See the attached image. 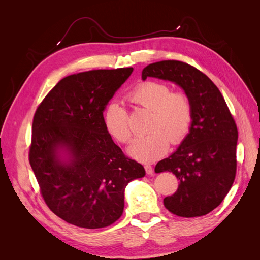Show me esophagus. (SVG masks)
<instances>
[{"label":"esophagus","mask_w":260,"mask_h":260,"mask_svg":"<svg viewBox=\"0 0 260 260\" xmlns=\"http://www.w3.org/2000/svg\"><path fill=\"white\" fill-rule=\"evenodd\" d=\"M144 168H145V171H146V174L147 175H149V176H152L153 174H154V169H153V167L151 166V165H148V164H146L145 166H144Z\"/></svg>","instance_id":"34e87169"}]
</instances>
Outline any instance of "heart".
<instances>
[{
	"instance_id": "1",
	"label": "heart",
	"mask_w": 260,
	"mask_h": 260,
	"mask_svg": "<svg viewBox=\"0 0 260 260\" xmlns=\"http://www.w3.org/2000/svg\"><path fill=\"white\" fill-rule=\"evenodd\" d=\"M128 102L151 111L146 135L138 136L128 147L129 154L141 161H153L167 152L169 142L178 144L190 131L193 121L192 102L186 93L172 91L165 82L147 80L138 83L125 95ZM104 123L118 142L127 143L131 137L128 113L121 104H108Z\"/></svg>"
}]
</instances>
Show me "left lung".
Instances as JSON below:
<instances>
[{
    "label": "left lung",
    "mask_w": 260,
    "mask_h": 260,
    "mask_svg": "<svg viewBox=\"0 0 260 260\" xmlns=\"http://www.w3.org/2000/svg\"><path fill=\"white\" fill-rule=\"evenodd\" d=\"M147 77L180 85L190 98L193 121L177 151L157 162L155 172L169 171L179 180L178 190L164 205L179 217L207 215L229 193L237 174L238 128L221 92L201 70L180 60L146 66Z\"/></svg>",
    "instance_id": "8db88e82"
}]
</instances>
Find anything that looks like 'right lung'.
<instances>
[{
    "label": "right lung",
    "mask_w": 260,
    "mask_h": 260,
    "mask_svg": "<svg viewBox=\"0 0 260 260\" xmlns=\"http://www.w3.org/2000/svg\"><path fill=\"white\" fill-rule=\"evenodd\" d=\"M133 68L70 75L48 93L34 116L29 162L42 198L74 225L99 229L122 215L124 188L142 178V165L125 156L109 135L103 112ZM68 154L61 159L60 152Z\"/></svg>",
    "instance_id": "add662e5"
}]
</instances>
